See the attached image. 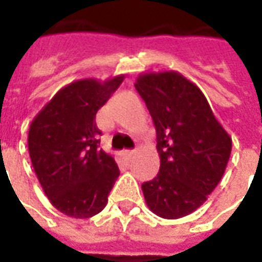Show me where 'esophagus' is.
<instances>
[{
	"label": "esophagus",
	"instance_id": "obj_1",
	"mask_svg": "<svg viewBox=\"0 0 262 262\" xmlns=\"http://www.w3.org/2000/svg\"><path fill=\"white\" fill-rule=\"evenodd\" d=\"M135 154H136V151H135V150H125V151H123V156H125L126 159H132Z\"/></svg>",
	"mask_w": 262,
	"mask_h": 262
}]
</instances>
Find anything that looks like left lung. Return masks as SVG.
Instances as JSON below:
<instances>
[{"label":"left lung","instance_id":"left-lung-1","mask_svg":"<svg viewBox=\"0 0 262 262\" xmlns=\"http://www.w3.org/2000/svg\"><path fill=\"white\" fill-rule=\"evenodd\" d=\"M157 135L160 170L142 189L150 210L164 219L192 213L212 193L230 159L231 139L202 91L177 71L136 80Z\"/></svg>","mask_w":262,"mask_h":262}]
</instances>
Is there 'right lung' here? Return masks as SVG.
Returning a JSON list of instances; mask_svg holds the SVG:
<instances>
[{
  "instance_id": "1",
  "label": "right lung",
  "mask_w": 262,
  "mask_h": 262,
  "mask_svg": "<svg viewBox=\"0 0 262 262\" xmlns=\"http://www.w3.org/2000/svg\"><path fill=\"white\" fill-rule=\"evenodd\" d=\"M123 78L71 82L32 120L28 147L33 170L52 205L67 216L99 213L119 177L114 157L99 148L102 132L95 116Z\"/></svg>"
}]
</instances>
